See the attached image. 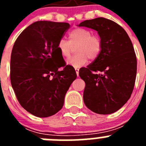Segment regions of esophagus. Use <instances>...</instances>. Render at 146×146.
Listing matches in <instances>:
<instances>
[{"label": "esophagus", "mask_w": 146, "mask_h": 146, "mask_svg": "<svg viewBox=\"0 0 146 146\" xmlns=\"http://www.w3.org/2000/svg\"><path fill=\"white\" fill-rule=\"evenodd\" d=\"M74 69H75V72H76V73H77V75L78 76V75H79V70H80V69H78V68H74Z\"/></svg>", "instance_id": "obj_1"}]
</instances>
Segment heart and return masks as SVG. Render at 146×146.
<instances>
[{"instance_id":"1","label":"heart","mask_w":146,"mask_h":146,"mask_svg":"<svg viewBox=\"0 0 146 146\" xmlns=\"http://www.w3.org/2000/svg\"><path fill=\"white\" fill-rule=\"evenodd\" d=\"M102 40L91 31L83 28H76L69 33V41L60 38L58 42L57 50L62 57H70L72 47L77 54L67 60V64L77 68L88 61L96 60L102 50Z\"/></svg>"}]
</instances>
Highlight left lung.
<instances>
[{"mask_svg": "<svg viewBox=\"0 0 146 146\" xmlns=\"http://www.w3.org/2000/svg\"><path fill=\"white\" fill-rule=\"evenodd\" d=\"M79 26L96 31L103 44L99 57L79 71L86 82L83 101L94 113L111 114L126 104L133 91L137 74L133 45L125 30L106 18L86 20Z\"/></svg>", "mask_w": 146, "mask_h": 146, "instance_id": "obj_1", "label": "left lung"}]
</instances>
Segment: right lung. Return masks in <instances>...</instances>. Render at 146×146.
Instances as JSON below:
<instances>
[{
    "instance_id": "right-lung-1",
    "label": "right lung",
    "mask_w": 146,
    "mask_h": 146,
    "mask_svg": "<svg viewBox=\"0 0 146 146\" xmlns=\"http://www.w3.org/2000/svg\"><path fill=\"white\" fill-rule=\"evenodd\" d=\"M69 23L37 21L17 37L11 55L10 80L18 102L28 113L46 118L61 110L77 74L57 50ZM62 67L63 69L59 71Z\"/></svg>"
}]
</instances>
